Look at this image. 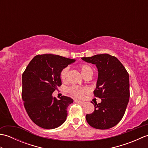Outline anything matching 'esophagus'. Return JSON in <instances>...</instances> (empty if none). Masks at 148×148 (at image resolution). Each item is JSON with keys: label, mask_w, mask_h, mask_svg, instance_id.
Wrapping results in <instances>:
<instances>
[{"label": "esophagus", "mask_w": 148, "mask_h": 148, "mask_svg": "<svg viewBox=\"0 0 148 148\" xmlns=\"http://www.w3.org/2000/svg\"><path fill=\"white\" fill-rule=\"evenodd\" d=\"M74 102L76 103H80V104H83L84 102L83 101H81V100H79L77 99H74Z\"/></svg>", "instance_id": "esophagus-1"}]
</instances>
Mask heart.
<instances>
[{"label":"heart","mask_w":148,"mask_h":148,"mask_svg":"<svg viewBox=\"0 0 148 148\" xmlns=\"http://www.w3.org/2000/svg\"><path fill=\"white\" fill-rule=\"evenodd\" d=\"M78 67H79L81 74H82L84 77L86 76L88 74L90 73V72H93L92 68H91L89 65H88L86 64H79V66H78ZM67 72V67L63 69L61 71L60 74V79L62 81H65L66 80ZM88 90L85 87H78L76 86H72L70 88H69L67 90L68 93L70 94L71 95L75 97H77V98H82L84 94L88 92Z\"/></svg>","instance_id":"1"}]
</instances>
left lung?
<instances>
[{
	"label": "left lung",
	"mask_w": 148,
	"mask_h": 148,
	"mask_svg": "<svg viewBox=\"0 0 148 148\" xmlns=\"http://www.w3.org/2000/svg\"><path fill=\"white\" fill-rule=\"evenodd\" d=\"M81 59L97 66L98 79L93 93L102 100L93 104L95 109L86 115V121L97 129L111 128L121 121L126 111L130 97L129 75L119 60L109 54Z\"/></svg>",
	"instance_id": "obj_1"
}]
</instances>
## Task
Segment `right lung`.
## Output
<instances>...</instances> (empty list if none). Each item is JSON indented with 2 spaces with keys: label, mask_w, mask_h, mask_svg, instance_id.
I'll list each match as a JSON object with an SVG mask.
<instances>
[{
  "label": "right lung",
  "mask_w": 148,
  "mask_h": 148,
  "mask_svg": "<svg viewBox=\"0 0 148 148\" xmlns=\"http://www.w3.org/2000/svg\"><path fill=\"white\" fill-rule=\"evenodd\" d=\"M75 61L59 55H37L23 72L22 99L28 115L37 126L53 129L66 120L67 108L73 100L66 96L58 100L52 93L62 85L61 71Z\"/></svg>",
  "instance_id": "right-lung-1"
}]
</instances>
